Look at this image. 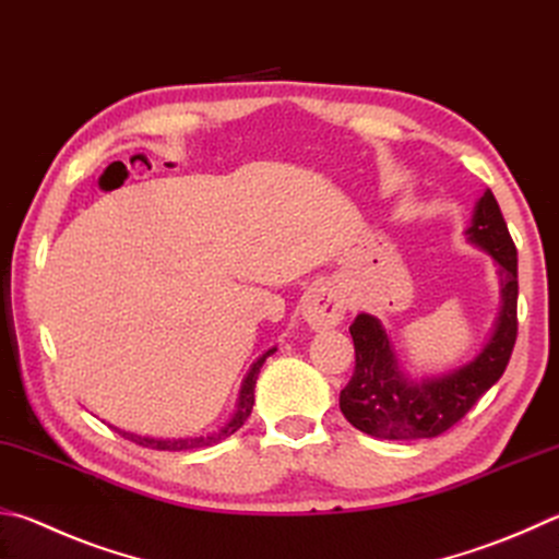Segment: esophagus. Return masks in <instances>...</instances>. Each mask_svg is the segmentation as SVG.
<instances>
[{"label":"esophagus","instance_id":"34e87169","mask_svg":"<svg viewBox=\"0 0 559 559\" xmlns=\"http://www.w3.org/2000/svg\"><path fill=\"white\" fill-rule=\"evenodd\" d=\"M344 310H347V306H344L342 293L332 286L312 288L306 296V302H302V318L312 330L337 328L344 320Z\"/></svg>","mask_w":559,"mask_h":559}]
</instances>
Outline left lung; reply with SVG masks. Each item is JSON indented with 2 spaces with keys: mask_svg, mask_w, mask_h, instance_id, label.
Listing matches in <instances>:
<instances>
[{
  "mask_svg": "<svg viewBox=\"0 0 559 559\" xmlns=\"http://www.w3.org/2000/svg\"><path fill=\"white\" fill-rule=\"evenodd\" d=\"M464 235L499 263L501 312L491 340L464 367L413 381L401 371L383 324L373 314L359 312L349 324L357 361L349 383L340 393V408L354 428L371 438H438L460 423L509 367L519 337V251L491 190L476 202L472 225Z\"/></svg>",
  "mask_w": 559,
  "mask_h": 559,
  "instance_id": "1",
  "label": "left lung"
}]
</instances>
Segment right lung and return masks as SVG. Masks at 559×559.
I'll list each match as a JSON object with an SVG mask.
<instances>
[{
  "mask_svg": "<svg viewBox=\"0 0 559 559\" xmlns=\"http://www.w3.org/2000/svg\"><path fill=\"white\" fill-rule=\"evenodd\" d=\"M276 352V347H271L269 352H263L261 357L251 364V369L247 373L245 383H241V391H239V403H237V413L231 415V420L225 425V428H219L217 432H210V435H198V438H146V435H134V432H127V430H119L115 425H109V428H115L121 438L131 440L141 444V448H151V450H168V452H180V450H198V448H212V444H217L222 440H227L229 435H235L241 425L247 423V418L251 415L253 408V389H257V379H259V371L263 367V361H266L271 354Z\"/></svg>",
  "mask_w": 559,
  "mask_h": 559,
  "instance_id": "add662e5",
  "label": "right lung"
}]
</instances>
